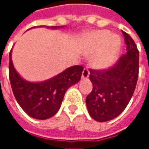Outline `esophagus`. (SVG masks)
<instances>
[{
    "mask_svg": "<svg viewBox=\"0 0 149 149\" xmlns=\"http://www.w3.org/2000/svg\"><path fill=\"white\" fill-rule=\"evenodd\" d=\"M88 77H89V70H88L87 68H84L83 72H82L81 78H82V79H87Z\"/></svg>",
    "mask_w": 149,
    "mask_h": 149,
    "instance_id": "34e87169",
    "label": "esophagus"
}]
</instances>
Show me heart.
Here are the masks:
<instances>
[{
	"instance_id": "b5f03b06",
	"label": "heart",
	"mask_w": 149,
	"mask_h": 149,
	"mask_svg": "<svg viewBox=\"0 0 149 149\" xmlns=\"http://www.w3.org/2000/svg\"><path fill=\"white\" fill-rule=\"evenodd\" d=\"M86 54L92 56L91 63L95 68L104 69L115 63L120 48V40L107 30L91 32L85 36Z\"/></svg>"
}]
</instances>
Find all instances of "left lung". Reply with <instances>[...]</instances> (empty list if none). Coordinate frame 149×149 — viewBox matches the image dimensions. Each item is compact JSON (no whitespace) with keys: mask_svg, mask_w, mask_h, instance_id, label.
Masks as SVG:
<instances>
[{"mask_svg":"<svg viewBox=\"0 0 149 149\" xmlns=\"http://www.w3.org/2000/svg\"><path fill=\"white\" fill-rule=\"evenodd\" d=\"M122 32L127 45L126 54L108 70H90L93 91L86 97V105L90 116L97 121H109L118 116L127 107L136 88L139 51L132 37Z\"/></svg>","mask_w":149,"mask_h":149,"instance_id":"left-lung-1","label":"left lung"}]
</instances>
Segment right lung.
Masks as SVG:
<instances>
[{"label":"right lung","mask_w":149,"mask_h":149,"mask_svg":"<svg viewBox=\"0 0 149 149\" xmlns=\"http://www.w3.org/2000/svg\"><path fill=\"white\" fill-rule=\"evenodd\" d=\"M63 27L47 26L53 29ZM83 69L82 66L75 65L46 81L31 82L21 77L15 69L12 50L9 52V80L13 93L21 109L37 120L49 119L58 112L66 91L80 81Z\"/></svg>","instance_id":"1"}]
</instances>
